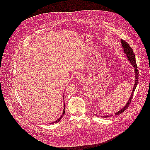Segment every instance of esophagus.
<instances>
[{
	"label": "esophagus",
	"mask_w": 150,
	"mask_h": 150,
	"mask_svg": "<svg viewBox=\"0 0 150 150\" xmlns=\"http://www.w3.org/2000/svg\"><path fill=\"white\" fill-rule=\"evenodd\" d=\"M76 78L77 80H78L79 81H81L83 79V76L81 74H77L76 76Z\"/></svg>",
	"instance_id": "esophagus-1"
}]
</instances>
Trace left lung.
<instances>
[{
  "mask_svg": "<svg viewBox=\"0 0 150 150\" xmlns=\"http://www.w3.org/2000/svg\"><path fill=\"white\" fill-rule=\"evenodd\" d=\"M121 42L122 44V47H123V49H124V53L127 55V58L128 59L129 61H130L131 64L133 66V67L134 68V73H135V78H136V80H135V83H134V87L133 88V91H132V93L130 95V97L129 98V99L128 100V103H127V105L125 106V107H124V108H122L121 110H120L119 111H118L117 112H116L115 114V115H120L121 114L122 112H123L127 108H128V107H129L130 102H131V100L133 98V94H134V92L135 91V89L136 88V86H137V82H138V80H139V71H138V69H137V64H136V59H135V55L133 53V50L132 48L130 47V46L129 45V44L128 43H127L125 40H121ZM112 116V115H106V116H103L102 117H111Z\"/></svg>",
  "mask_w": 150,
  "mask_h": 150,
  "instance_id": "obj_1",
  "label": "left lung"
}]
</instances>
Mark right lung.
Wrapping results in <instances>:
<instances>
[{"instance_id": "right-lung-1", "label": "right lung", "mask_w": 150, "mask_h": 150, "mask_svg": "<svg viewBox=\"0 0 150 150\" xmlns=\"http://www.w3.org/2000/svg\"><path fill=\"white\" fill-rule=\"evenodd\" d=\"M64 112H65V106H64V111H63V113H62V115L60 117V118H58L57 121H54V122H51V124H54V123H57V122H58L61 120V118L63 117V116H64Z\"/></svg>"}]
</instances>
